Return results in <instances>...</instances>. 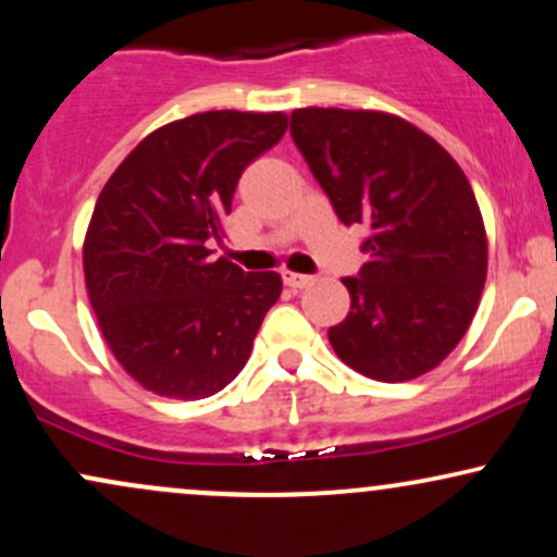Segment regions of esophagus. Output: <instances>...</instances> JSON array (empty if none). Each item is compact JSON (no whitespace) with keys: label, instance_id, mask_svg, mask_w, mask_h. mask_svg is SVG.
Segmentation results:
<instances>
[{"label":"esophagus","instance_id":"34e87169","mask_svg":"<svg viewBox=\"0 0 557 557\" xmlns=\"http://www.w3.org/2000/svg\"><path fill=\"white\" fill-rule=\"evenodd\" d=\"M283 280L287 287H293V290H304V287H309L311 283H314V277H311V274H300V272H285Z\"/></svg>","mask_w":557,"mask_h":557}]
</instances>
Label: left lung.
Masks as SVG:
<instances>
[{"instance_id":"1","label":"left lung","mask_w":557,"mask_h":557,"mask_svg":"<svg viewBox=\"0 0 557 557\" xmlns=\"http://www.w3.org/2000/svg\"><path fill=\"white\" fill-rule=\"evenodd\" d=\"M290 133L345 225L372 230L350 311L327 337L376 382L432 372L461 343L487 280V230L463 170L389 112L306 107Z\"/></svg>"}]
</instances>
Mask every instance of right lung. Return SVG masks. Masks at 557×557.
Returning a JSON list of instances; mask_svg holds the SVG:
<instances>
[{
    "instance_id": "add662e5",
    "label": "right lung",
    "mask_w": 557,
    "mask_h": 557,
    "mask_svg": "<svg viewBox=\"0 0 557 557\" xmlns=\"http://www.w3.org/2000/svg\"><path fill=\"white\" fill-rule=\"evenodd\" d=\"M287 131L285 112L214 110L149 133L101 188L83 240L88 298L140 387L198 400L227 387L283 293L277 272L212 259L235 185Z\"/></svg>"
}]
</instances>
